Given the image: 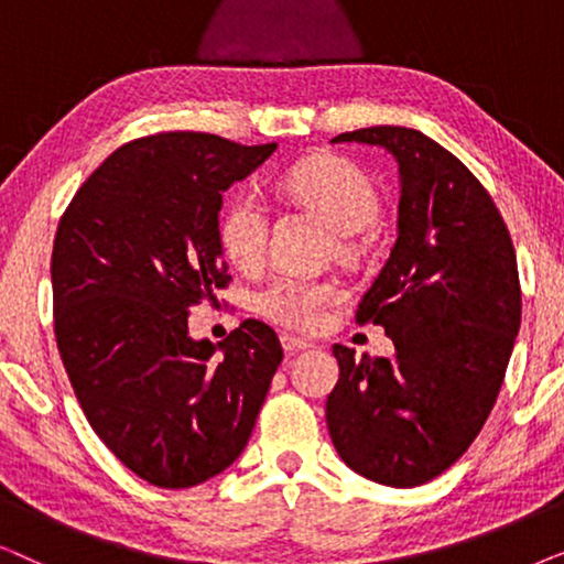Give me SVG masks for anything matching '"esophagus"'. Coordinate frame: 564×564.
<instances>
[{"instance_id": "34e87169", "label": "esophagus", "mask_w": 564, "mask_h": 564, "mask_svg": "<svg viewBox=\"0 0 564 564\" xmlns=\"http://www.w3.org/2000/svg\"><path fill=\"white\" fill-rule=\"evenodd\" d=\"M311 341H305V338H297V336H290V334H282V349L284 354H297V351H305L311 349Z\"/></svg>"}]
</instances>
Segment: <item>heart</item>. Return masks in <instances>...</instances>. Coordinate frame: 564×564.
<instances>
[{"label":"heart","instance_id":"b5f03b06","mask_svg":"<svg viewBox=\"0 0 564 564\" xmlns=\"http://www.w3.org/2000/svg\"><path fill=\"white\" fill-rule=\"evenodd\" d=\"M282 192L297 203L313 207L338 234V251H351V238L369 228L380 215V195L369 176L351 161L338 156H315L292 166L282 176ZM269 218L261 197L251 189H238L223 207L218 241L236 267H261L267 257ZM338 300L334 284L284 274L259 292V313L292 330H315L326 311Z\"/></svg>","mask_w":564,"mask_h":564}]
</instances>
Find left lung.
I'll list each match as a JSON object with an SVG mask.
<instances>
[{
    "mask_svg": "<svg viewBox=\"0 0 564 564\" xmlns=\"http://www.w3.org/2000/svg\"><path fill=\"white\" fill-rule=\"evenodd\" d=\"M382 145L398 161V241L357 307L395 344L372 359L336 344L326 421L338 457L390 488H415L469 449L496 405L521 326L511 234L462 161L400 126L330 143Z\"/></svg>",
    "mask_w": 564,
    "mask_h": 564,
    "instance_id": "left-lung-1",
    "label": "left lung"
}]
</instances>
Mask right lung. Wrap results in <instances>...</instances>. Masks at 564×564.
Listing matches in <instances>:
<instances>
[{
  "instance_id": "1",
  "label": "right lung",
  "mask_w": 564,
  "mask_h": 564,
  "mask_svg": "<svg viewBox=\"0 0 564 564\" xmlns=\"http://www.w3.org/2000/svg\"><path fill=\"white\" fill-rule=\"evenodd\" d=\"M210 133H156L112 151L61 215L53 330L89 426L156 488H192L236 462L282 361L267 323L213 344L187 315L226 290L223 192L272 156Z\"/></svg>"
}]
</instances>
